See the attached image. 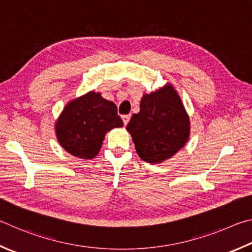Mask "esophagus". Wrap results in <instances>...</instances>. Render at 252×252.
<instances>
[{
    "mask_svg": "<svg viewBox=\"0 0 252 252\" xmlns=\"http://www.w3.org/2000/svg\"><path fill=\"white\" fill-rule=\"evenodd\" d=\"M123 122H124V124H125V125H127V124H128V122H129V119H130V115L128 114V115H123Z\"/></svg>",
    "mask_w": 252,
    "mask_h": 252,
    "instance_id": "34e87169",
    "label": "esophagus"
}]
</instances>
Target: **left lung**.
Wrapping results in <instances>:
<instances>
[{
    "instance_id": "obj_1",
    "label": "left lung",
    "mask_w": 252,
    "mask_h": 252,
    "mask_svg": "<svg viewBox=\"0 0 252 252\" xmlns=\"http://www.w3.org/2000/svg\"><path fill=\"white\" fill-rule=\"evenodd\" d=\"M136 152L143 160L157 164L184 147L189 137V117L173 86H166L140 100V110L127 125Z\"/></svg>"
}]
</instances>
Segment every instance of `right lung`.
I'll return each instance as SVG.
<instances>
[{
	"instance_id": "add662e5",
	"label": "right lung",
	"mask_w": 252,
	"mask_h": 252,
	"mask_svg": "<svg viewBox=\"0 0 252 252\" xmlns=\"http://www.w3.org/2000/svg\"><path fill=\"white\" fill-rule=\"evenodd\" d=\"M123 125L117 106L98 93L90 92L64 108L56 123V135L69 154L91 159L98 154L105 134Z\"/></svg>"
}]
</instances>
